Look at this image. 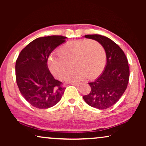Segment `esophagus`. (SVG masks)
<instances>
[{
	"mask_svg": "<svg viewBox=\"0 0 146 146\" xmlns=\"http://www.w3.org/2000/svg\"><path fill=\"white\" fill-rule=\"evenodd\" d=\"M81 84H82L81 83H72V85L75 86H80Z\"/></svg>",
	"mask_w": 146,
	"mask_h": 146,
	"instance_id": "esophagus-1",
	"label": "esophagus"
}]
</instances>
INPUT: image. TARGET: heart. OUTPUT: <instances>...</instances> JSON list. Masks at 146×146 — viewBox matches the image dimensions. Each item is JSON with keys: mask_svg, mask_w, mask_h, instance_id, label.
Returning a JSON list of instances; mask_svg holds the SVG:
<instances>
[{"mask_svg": "<svg viewBox=\"0 0 146 146\" xmlns=\"http://www.w3.org/2000/svg\"><path fill=\"white\" fill-rule=\"evenodd\" d=\"M58 54L49 56V70L58 79L64 80L70 74L73 64L76 70L70 80L74 82L98 76L104 68L106 58L102 45L94 40L68 42L58 49Z\"/></svg>", "mask_w": 146, "mask_h": 146, "instance_id": "b5f03b06", "label": "heart"}]
</instances>
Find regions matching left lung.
<instances>
[{
    "label": "left lung",
    "instance_id": "obj_1",
    "mask_svg": "<svg viewBox=\"0 0 146 146\" xmlns=\"http://www.w3.org/2000/svg\"><path fill=\"white\" fill-rule=\"evenodd\" d=\"M101 44L106 54V64L100 76L89 82V94L83 99L90 106L105 110L114 105L127 88L129 77L128 62L121 48L109 38L99 35H85Z\"/></svg>",
    "mask_w": 146,
    "mask_h": 146
}]
</instances>
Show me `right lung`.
Wrapping results in <instances>:
<instances>
[{"instance_id": "1", "label": "right lung", "mask_w": 146, "mask_h": 146, "mask_svg": "<svg viewBox=\"0 0 146 146\" xmlns=\"http://www.w3.org/2000/svg\"><path fill=\"white\" fill-rule=\"evenodd\" d=\"M68 38L62 36L38 38L22 50L16 62V80L21 94L33 106L46 109L60 100L65 88L48 67L50 54Z\"/></svg>"}]
</instances>
